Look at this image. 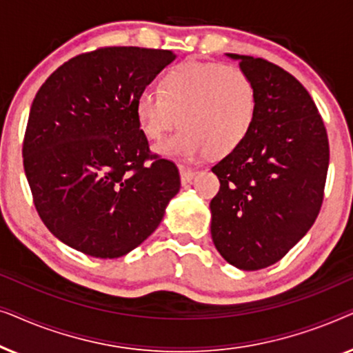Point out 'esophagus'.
Wrapping results in <instances>:
<instances>
[{
    "label": "esophagus",
    "instance_id": "1",
    "mask_svg": "<svg viewBox=\"0 0 353 353\" xmlns=\"http://www.w3.org/2000/svg\"><path fill=\"white\" fill-rule=\"evenodd\" d=\"M196 172L191 170V168H186V167H180V178H181V185H188L192 178H194Z\"/></svg>",
    "mask_w": 353,
    "mask_h": 353
}]
</instances>
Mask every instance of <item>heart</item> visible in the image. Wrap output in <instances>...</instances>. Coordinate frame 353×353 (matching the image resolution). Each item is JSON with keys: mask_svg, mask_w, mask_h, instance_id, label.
I'll return each mask as SVG.
<instances>
[{"mask_svg": "<svg viewBox=\"0 0 353 353\" xmlns=\"http://www.w3.org/2000/svg\"><path fill=\"white\" fill-rule=\"evenodd\" d=\"M144 137L159 143L163 157H221L248 138L257 115V91L250 77L221 62H185L162 77L159 94L144 91L134 103Z\"/></svg>", "mask_w": 353, "mask_h": 353, "instance_id": "1", "label": "heart"}]
</instances>
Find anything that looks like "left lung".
<instances>
[{"label":"left lung","instance_id":"obj_1","mask_svg":"<svg viewBox=\"0 0 353 353\" xmlns=\"http://www.w3.org/2000/svg\"><path fill=\"white\" fill-rule=\"evenodd\" d=\"M226 56L254 81L257 115L241 146L212 167L220 190L210 201V233L226 262L254 272L281 260L315 223L330 143L296 77L260 57Z\"/></svg>","mask_w":353,"mask_h":353}]
</instances>
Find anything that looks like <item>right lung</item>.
<instances>
[{"label": "right lung", "mask_w": 353, "mask_h": 353, "mask_svg": "<svg viewBox=\"0 0 353 353\" xmlns=\"http://www.w3.org/2000/svg\"><path fill=\"white\" fill-rule=\"evenodd\" d=\"M175 52L108 46L72 57L33 99L23 170L46 228L98 259L154 233L180 191L173 162L149 151L134 103Z\"/></svg>", "instance_id": "1"}]
</instances>
